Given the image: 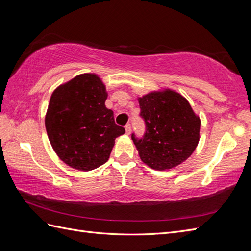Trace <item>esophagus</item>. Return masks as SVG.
I'll return each mask as SVG.
<instances>
[{
  "label": "esophagus",
  "mask_w": 251,
  "mask_h": 251,
  "mask_svg": "<svg viewBox=\"0 0 251 251\" xmlns=\"http://www.w3.org/2000/svg\"><path fill=\"white\" fill-rule=\"evenodd\" d=\"M126 134H130L131 133V125L130 124H126Z\"/></svg>",
  "instance_id": "1"
}]
</instances>
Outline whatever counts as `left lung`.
I'll return each instance as SVG.
<instances>
[{"instance_id":"left-lung-1","label":"left lung","mask_w":251,"mask_h":251,"mask_svg":"<svg viewBox=\"0 0 251 251\" xmlns=\"http://www.w3.org/2000/svg\"><path fill=\"white\" fill-rule=\"evenodd\" d=\"M139 116L146 124L142 138L132 134L141 160L151 169L169 170L193 154L200 139V118L191 104L172 90L140 97Z\"/></svg>"}]
</instances>
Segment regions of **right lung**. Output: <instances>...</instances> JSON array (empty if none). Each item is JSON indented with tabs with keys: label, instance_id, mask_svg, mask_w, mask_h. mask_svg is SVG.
Returning a JSON list of instances; mask_svg holds the SVG:
<instances>
[{
	"label": "right lung",
	"instance_id": "1",
	"mask_svg": "<svg viewBox=\"0 0 251 251\" xmlns=\"http://www.w3.org/2000/svg\"><path fill=\"white\" fill-rule=\"evenodd\" d=\"M108 93L101 79L85 73L59 86L52 93L45 118L53 150L66 164L92 171L109 160L125 127L117 126L105 107Z\"/></svg>",
	"mask_w": 251,
	"mask_h": 251
}]
</instances>
